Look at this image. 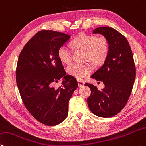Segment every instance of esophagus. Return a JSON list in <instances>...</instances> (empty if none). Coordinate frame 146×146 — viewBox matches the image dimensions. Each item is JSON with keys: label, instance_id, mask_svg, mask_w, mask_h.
Listing matches in <instances>:
<instances>
[{"label": "esophagus", "instance_id": "34e87169", "mask_svg": "<svg viewBox=\"0 0 146 146\" xmlns=\"http://www.w3.org/2000/svg\"><path fill=\"white\" fill-rule=\"evenodd\" d=\"M84 84H85V83L84 82L78 80V85L79 87H83L84 86Z\"/></svg>", "mask_w": 146, "mask_h": 146}]
</instances>
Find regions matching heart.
Returning <instances> with one entry per match:
<instances>
[{"label": "heart", "mask_w": 146, "mask_h": 146, "mask_svg": "<svg viewBox=\"0 0 146 146\" xmlns=\"http://www.w3.org/2000/svg\"><path fill=\"white\" fill-rule=\"evenodd\" d=\"M71 45L76 48L86 50V59L96 65L105 62L108 54V44L105 38H98L96 36L82 34L73 39ZM58 57L62 62L70 64L72 61V50L70 46L63 44L58 50ZM93 68L86 64H73L68 69V73L78 80H83L91 74Z\"/></svg>", "instance_id": "obj_1"}]
</instances>
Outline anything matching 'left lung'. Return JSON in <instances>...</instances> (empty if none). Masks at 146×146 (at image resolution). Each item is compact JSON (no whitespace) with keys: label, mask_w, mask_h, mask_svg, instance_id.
<instances>
[{"label":"left lung","mask_w":146,"mask_h":146,"mask_svg":"<svg viewBox=\"0 0 146 146\" xmlns=\"http://www.w3.org/2000/svg\"><path fill=\"white\" fill-rule=\"evenodd\" d=\"M92 34L104 36L109 50L104 64L91 76L102 81L104 89L98 90L94 85L85 84L91 91L87 104L94 115L113 117L123 110L133 89L136 75L133 54L126 38L114 29L98 27Z\"/></svg>","instance_id":"8db88e82"}]
</instances>
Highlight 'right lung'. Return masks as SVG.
I'll return each mask as SVG.
<instances>
[{
	"instance_id": "add662e5",
	"label": "right lung",
	"mask_w": 146,
	"mask_h": 146,
	"mask_svg": "<svg viewBox=\"0 0 146 146\" xmlns=\"http://www.w3.org/2000/svg\"><path fill=\"white\" fill-rule=\"evenodd\" d=\"M70 35L54 31H39L23 47L18 58L16 80L25 107L37 121L55 126L68 116V105L77 88L76 78L66 75L58 57L59 48ZM63 78L55 89L53 82Z\"/></svg>"
}]
</instances>
